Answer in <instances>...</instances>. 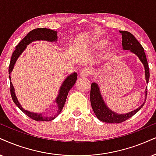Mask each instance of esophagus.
<instances>
[{
    "mask_svg": "<svg viewBox=\"0 0 156 156\" xmlns=\"http://www.w3.org/2000/svg\"><path fill=\"white\" fill-rule=\"evenodd\" d=\"M80 74V76L83 77V78H84V77H88V76H90V75L91 74V70L88 68H84L83 69H82Z\"/></svg>",
    "mask_w": 156,
    "mask_h": 156,
    "instance_id": "1",
    "label": "esophagus"
}]
</instances>
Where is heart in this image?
I'll return each mask as SVG.
<instances>
[{
    "label": "heart",
    "instance_id": "heart-1",
    "mask_svg": "<svg viewBox=\"0 0 156 156\" xmlns=\"http://www.w3.org/2000/svg\"><path fill=\"white\" fill-rule=\"evenodd\" d=\"M106 41L105 39H100V40L97 41V42H95L94 44V47H96V48H101L102 47H104V45L106 44Z\"/></svg>",
    "mask_w": 156,
    "mask_h": 156
}]
</instances>
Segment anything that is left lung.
Returning a JSON list of instances; mask_svg holds the SVG:
<instances>
[{
  "instance_id": "1",
  "label": "left lung",
  "mask_w": 156,
  "mask_h": 156,
  "mask_svg": "<svg viewBox=\"0 0 156 156\" xmlns=\"http://www.w3.org/2000/svg\"><path fill=\"white\" fill-rule=\"evenodd\" d=\"M122 36V45L123 46V50H131L132 52L135 53L140 60L143 62L145 70V78H146L147 83H148L150 78V71L149 66L147 63V60L146 58V55L144 52L143 47H142L137 39L130 32L127 31H119ZM147 87L145 89V99L147 98ZM90 104H91L92 109L94 112L95 113L97 118L101 121L104 122H107V123H121L126 121V120L133 117V115L137 113L140 109L144 106L145 102L137 108V109L134 111L129 112L127 114H117L115 112H112L103 101V98L101 97V93L99 91V88L98 87V85L96 83H93L91 84V88H90Z\"/></svg>"
}]
</instances>
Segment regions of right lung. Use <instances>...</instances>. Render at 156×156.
I'll return each instance as SVG.
<instances>
[{"label": "right lung", "mask_w": 156, "mask_h": 156, "mask_svg": "<svg viewBox=\"0 0 156 156\" xmlns=\"http://www.w3.org/2000/svg\"><path fill=\"white\" fill-rule=\"evenodd\" d=\"M58 39V35H57V31L51 30V29H46V28H38L29 31L28 34H27L24 38L19 43V44L16 47L15 50L13 51L12 56L11 58V62L9 64V73L11 74V71H12L13 66L16 61L18 59L23 50H25L27 45L30 44L31 42H34L36 40H46L49 41V42H54L56 41ZM9 78L11 80V77L9 76ZM77 80V73H74L71 75H70L68 78L65 80L61 88H60V92H59V95L56 98V102L58 104V112L55 114L54 116L50 117H45L42 115V114H37V113H32L31 112H28L27 110L23 109L21 106L19 104V101H18L16 96L14 88H13L12 83L10 82V91H11V98H12L13 101L14 102L18 107L26 115L28 116L31 119L35 120V121H51V120L54 119L57 116L59 115L60 112L62 111V108L66 103L67 96H68L69 90L71 89V88L73 86L75 83L76 82Z\"/></svg>", "instance_id": "obj_1"}]
</instances>
